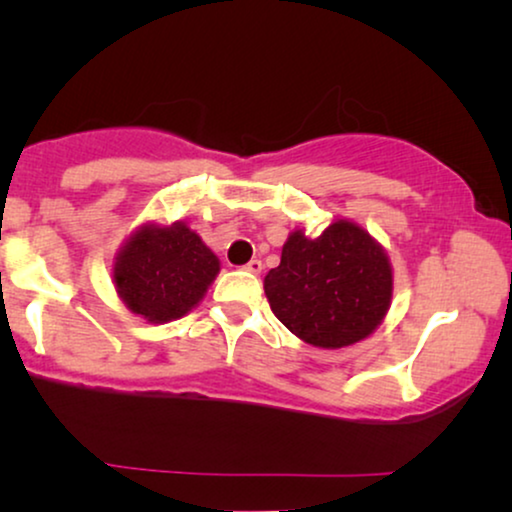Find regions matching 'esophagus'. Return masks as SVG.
Returning <instances> with one entry per match:
<instances>
[{
  "label": "esophagus",
  "instance_id": "1",
  "mask_svg": "<svg viewBox=\"0 0 512 512\" xmlns=\"http://www.w3.org/2000/svg\"><path fill=\"white\" fill-rule=\"evenodd\" d=\"M244 270L251 272V275H261V270H263V263L258 261V258H254V261H249L247 265H244Z\"/></svg>",
  "mask_w": 512,
  "mask_h": 512
}]
</instances>
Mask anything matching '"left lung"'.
Returning a JSON list of instances; mask_svg holds the SVG:
<instances>
[{"label":"left lung","mask_w":512,"mask_h":512,"mask_svg":"<svg viewBox=\"0 0 512 512\" xmlns=\"http://www.w3.org/2000/svg\"><path fill=\"white\" fill-rule=\"evenodd\" d=\"M263 289L293 335L307 345L340 349L368 338L387 317L394 270L368 230L338 219L319 237L293 230Z\"/></svg>","instance_id":"1"}]
</instances>
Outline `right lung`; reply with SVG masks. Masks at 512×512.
Masks as SVG:
<instances>
[{
	"mask_svg": "<svg viewBox=\"0 0 512 512\" xmlns=\"http://www.w3.org/2000/svg\"><path fill=\"white\" fill-rule=\"evenodd\" d=\"M221 263L200 235L174 221L142 223L114 258V286L125 307L149 324L181 319L205 298Z\"/></svg>",
	"mask_w": 512,
	"mask_h": 512,
	"instance_id": "obj_1",
	"label": "right lung"
}]
</instances>
